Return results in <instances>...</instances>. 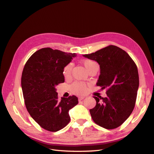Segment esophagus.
I'll return each mask as SVG.
<instances>
[{"label": "esophagus", "instance_id": "1", "mask_svg": "<svg viewBox=\"0 0 154 154\" xmlns=\"http://www.w3.org/2000/svg\"><path fill=\"white\" fill-rule=\"evenodd\" d=\"M84 98H85V96H80V97H79L78 100H79V101H81V100H84Z\"/></svg>", "mask_w": 154, "mask_h": 154}]
</instances>
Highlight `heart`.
<instances>
[{"mask_svg":"<svg viewBox=\"0 0 154 154\" xmlns=\"http://www.w3.org/2000/svg\"><path fill=\"white\" fill-rule=\"evenodd\" d=\"M82 64L86 68L88 72L94 68H98V65L96 62L89 60H85L82 61ZM72 70V63L68 64L63 69V75L65 77H70ZM73 91L77 94H83L86 91V85L82 82H75L72 86Z\"/></svg>","mask_w":154,"mask_h":154,"instance_id":"b5f03b06","label":"heart"}]
</instances>
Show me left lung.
<instances>
[{
  "label": "left lung",
  "instance_id": "1",
  "mask_svg": "<svg viewBox=\"0 0 154 154\" xmlns=\"http://www.w3.org/2000/svg\"><path fill=\"white\" fill-rule=\"evenodd\" d=\"M83 56L98 63L96 85L106 89V97L94 96L96 104L89 110L93 120L107 129L118 128L134 108L139 87L137 66L126 51L113 45Z\"/></svg>",
  "mask_w": 154,
  "mask_h": 154
}]
</instances>
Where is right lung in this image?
Wrapping results in <instances>:
<instances>
[{"mask_svg": "<svg viewBox=\"0 0 154 154\" xmlns=\"http://www.w3.org/2000/svg\"><path fill=\"white\" fill-rule=\"evenodd\" d=\"M75 53L47 48L28 60L21 76V88L26 109L40 126L56 132L69 123L68 112L78 104L75 96L58 98L56 86L65 82L63 69Z\"/></svg>", "mask_w": 154, "mask_h": 154, "instance_id": "obj_1", "label": "right lung"}]
</instances>
